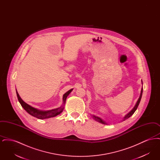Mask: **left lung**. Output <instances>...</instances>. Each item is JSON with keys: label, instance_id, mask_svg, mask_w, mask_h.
I'll list each match as a JSON object with an SVG mask.
<instances>
[{"label": "left lung", "instance_id": "left-lung-1", "mask_svg": "<svg viewBox=\"0 0 160 160\" xmlns=\"http://www.w3.org/2000/svg\"><path fill=\"white\" fill-rule=\"evenodd\" d=\"M142 83L143 84V82H142ZM142 93H143V86H142V89H141V92H140V95L139 98H138V100H137V102H136V104L135 106L134 107V108H132V109L128 113H127V114H126V115L123 117V118L122 121H125L126 119H128L129 117H131L132 114H134V113L136 112V110H137V107H138V105H139V103H140V102L141 98H142ZM91 116L92 117V118H93V119H95V120L96 121H97V122H99V123H101L104 124V125H108V123H107L106 122H105L104 120H102V119L101 118H99V117L96 116H95V115H91Z\"/></svg>", "mask_w": 160, "mask_h": 160}]
</instances>
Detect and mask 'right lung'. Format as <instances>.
<instances>
[{
  "instance_id": "add662e5",
  "label": "right lung",
  "mask_w": 160,
  "mask_h": 160,
  "mask_svg": "<svg viewBox=\"0 0 160 160\" xmlns=\"http://www.w3.org/2000/svg\"><path fill=\"white\" fill-rule=\"evenodd\" d=\"M72 90H73V89L69 90L67 92L63 95L62 106H61V107H59L58 108H54V109L50 110H46V111L39 110V109L34 108L30 105L28 104L27 103H26L20 97L17 89H16V93H17V98L18 99V101L20 103L21 106L29 114H31L32 116H34L38 119H48V118H53V117L56 116L61 114V113L62 112V111L63 110L67 98Z\"/></svg>"
}]
</instances>
